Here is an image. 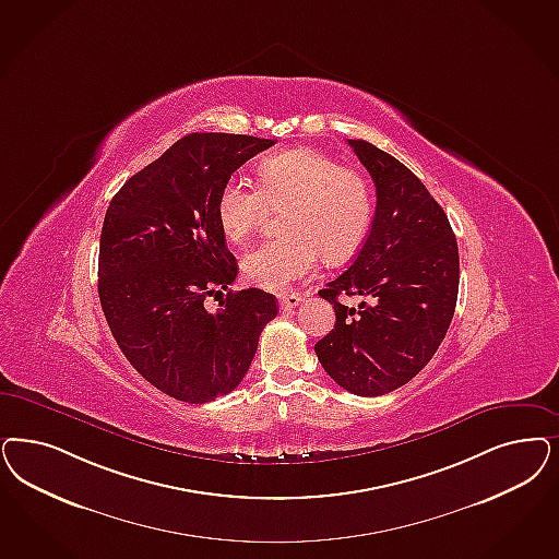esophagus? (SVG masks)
Segmentation results:
<instances>
[{
    "instance_id": "1",
    "label": "esophagus",
    "mask_w": 559,
    "mask_h": 559,
    "mask_svg": "<svg viewBox=\"0 0 559 559\" xmlns=\"http://www.w3.org/2000/svg\"><path fill=\"white\" fill-rule=\"evenodd\" d=\"M301 301H304V297L297 295V293H287V295H281V297H278V306L283 309L297 308Z\"/></svg>"
}]
</instances>
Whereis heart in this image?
<instances>
[{"label": "heart", "instance_id": "obj_1", "mask_svg": "<svg viewBox=\"0 0 559 559\" xmlns=\"http://www.w3.org/2000/svg\"><path fill=\"white\" fill-rule=\"evenodd\" d=\"M258 183L231 177L216 198V218L233 243L246 241L270 209L281 212V231L248 251L243 274L260 289H289L318 260L345 262L366 241L373 221V192L366 175L330 154L299 146L258 163Z\"/></svg>", "mask_w": 559, "mask_h": 559}]
</instances>
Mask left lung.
Listing matches in <instances>:
<instances>
[{
    "label": "left lung",
    "mask_w": 559,
    "mask_h": 559,
    "mask_svg": "<svg viewBox=\"0 0 559 559\" xmlns=\"http://www.w3.org/2000/svg\"><path fill=\"white\" fill-rule=\"evenodd\" d=\"M376 183V214L353 264L320 297L336 324L316 343L318 361L357 396H380L413 380L442 345L459 297V246L421 179L366 140H348ZM338 294L365 297L359 310Z\"/></svg>",
    "instance_id": "1"
}]
</instances>
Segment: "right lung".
Instances as JSON below:
<instances>
[{"instance_id":"right-lung-1","label":"right lung","mask_w":559,"mask_h":559,"mask_svg":"<svg viewBox=\"0 0 559 559\" xmlns=\"http://www.w3.org/2000/svg\"><path fill=\"white\" fill-rule=\"evenodd\" d=\"M274 140L188 134L114 195L100 231L98 297L114 338L135 371L177 401L202 405L233 392L258 338L276 318L262 289L227 293L237 260L216 218L227 179Z\"/></svg>"}]
</instances>
